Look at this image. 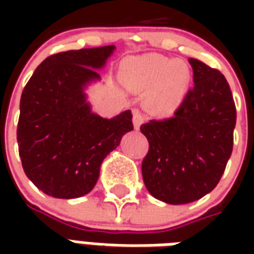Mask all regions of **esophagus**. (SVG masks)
<instances>
[{
    "instance_id": "34e87169",
    "label": "esophagus",
    "mask_w": 254,
    "mask_h": 254,
    "mask_svg": "<svg viewBox=\"0 0 254 254\" xmlns=\"http://www.w3.org/2000/svg\"><path fill=\"white\" fill-rule=\"evenodd\" d=\"M144 120H145V116L140 110H133V125L136 129L140 127V125L143 124Z\"/></svg>"
}]
</instances>
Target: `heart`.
Segmentation results:
<instances>
[{"mask_svg":"<svg viewBox=\"0 0 254 254\" xmlns=\"http://www.w3.org/2000/svg\"><path fill=\"white\" fill-rule=\"evenodd\" d=\"M134 80L144 89L155 88L151 107L159 114H171L181 105L190 85V72L174 60L145 56L133 63Z\"/></svg>","mask_w":254,"mask_h":254,"instance_id":"obj_1","label":"heart"}]
</instances>
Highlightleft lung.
<instances>
[{
	"label": "left lung",
	"mask_w": 254,
	"mask_h": 254,
	"mask_svg": "<svg viewBox=\"0 0 254 254\" xmlns=\"http://www.w3.org/2000/svg\"><path fill=\"white\" fill-rule=\"evenodd\" d=\"M193 88L174 116L140 127L149 143L141 163L145 188L160 201L188 204L215 189L233 151L237 111L218 69L189 58Z\"/></svg>",
	"instance_id": "left-lung-1"
}]
</instances>
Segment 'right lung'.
<instances>
[{"label":"right lung","mask_w":254,"mask_h":254,"mask_svg":"<svg viewBox=\"0 0 254 254\" xmlns=\"http://www.w3.org/2000/svg\"><path fill=\"white\" fill-rule=\"evenodd\" d=\"M116 46L69 50L47 57L23 89L17 124L25 176L56 198L92 190L100 165L122 136L133 130L132 113L111 120L91 111L84 88L99 80Z\"/></svg>","instance_id":"1"}]
</instances>
